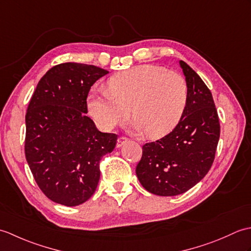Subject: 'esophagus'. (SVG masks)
Listing matches in <instances>:
<instances>
[{
  "instance_id": "esophagus-1",
  "label": "esophagus",
  "mask_w": 251,
  "mask_h": 251,
  "mask_svg": "<svg viewBox=\"0 0 251 251\" xmlns=\"http://www.w3.org/2000/svg\"><path fill=\"white\" fill-rule=\"evenodd\" d=\"M127 141V138L126 137H120L119 139H117V143H116V147L117 148H121L123 145H124V143Z\"/></svg>"
}]
</instances>
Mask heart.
<instances>
[{
    "mask_svg": "<svg viewBox=\"0 0 251 251\" xmlns=\"http://www.w3.org/2000/svg\"><path fill=\"white\" fill-rule=\"evenodd\" d=\"M188 98V83L181 74L142 65L112 76L108 90H93L88 111L101 129L111 130L128 119L131 108L137 130L162 137L177 126Z\"/></svg>",
    "mask_w": 251,
    "mask_h": 251,
    "instance_id": "obj_1",
    "label": "heart"
}]
</instances>
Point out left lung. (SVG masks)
Masks as SVG:
<instances>
[{
  "label": "left lung",
  "mask_w": 251,
  "mask_h": 251,
  "mask_svg": "<svg viewBox=\"0 0 251 251\" xmlns=\"http://www.w3.org/2000/svg\"><path fill=\"white\" fill-rule=\"evenodd\" d=\"M189 87L183 115L172 132L142 147L136 167L143 188L159 196H175L199 183L214 163L220 123L209 88L193 69L180 61Z\"/></svg>",
  "instance_id": "left-lung-1"
}]
</instances>
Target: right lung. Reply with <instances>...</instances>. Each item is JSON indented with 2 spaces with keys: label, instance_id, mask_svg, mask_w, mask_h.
<instances>
[{
  "label": "right lung",
  "instance_id": "1",
  "mask_svg": "<svg viewBox=\"0 0 251 251\" xmlns=\"http://www.w3.org/2000/svg\"><path fill=\"white\" fill-rule=\"evenodd\" d=\"M109 73L66 62L40 79L25 113V154L41 191L52 201L77 206L90 199L100 178L101 157L117 135L101 132L87 113L94 83Z\"/></svg>",
  "mask_w": 251,
  "mask_h": 251
}]
</instances>
